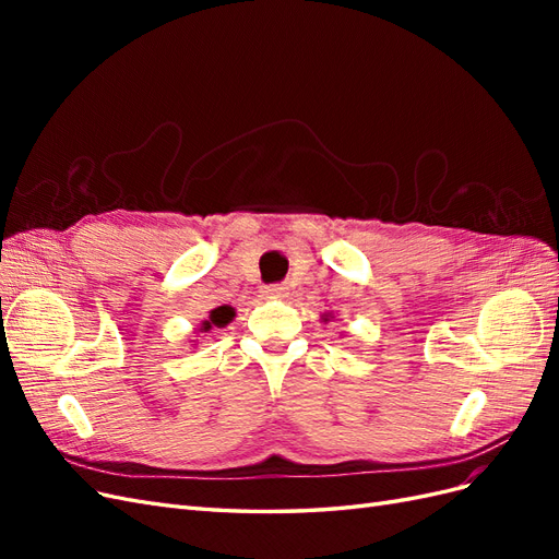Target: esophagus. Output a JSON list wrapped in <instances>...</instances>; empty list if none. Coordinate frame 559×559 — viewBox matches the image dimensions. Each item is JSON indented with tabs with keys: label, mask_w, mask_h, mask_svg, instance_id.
<instances>
[{
	"label": "esophagus",
	"mask_w": 559,
	"mask_h": 559,
	"mask_svg": "<svg viewBox=\"0 0 559 559\" xmlns=\"http://www.w3.org/2000/svg\"><path fill=\"white\" fill-rule=\"evenodd\" d=\"M265 298H284L286 296V286L284 284H270L263 289Z\"/></svg>",
	"instance_id": "34e87169"
}]
</instances>
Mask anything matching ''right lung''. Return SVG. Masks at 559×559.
Wrapping results in <instances>:
<instances>
[{
	"instance_id": "obj_1",
	"label": "right lung",
	"mask_w": 559,
	"mask_h": 559,
	"mask_svg": "<svg viewBox=\"0 0 559 559\" xmlns=\"http://www.w3.org/2000/svg\"><path fill=\"white\" fill-rule=\"evenodd\" d=\"M233 317H235V310L230 308V306H218V308H214L212 312H210V319L207 321H202V329L200 331H210V329H224L226 324H230L233 321Z\"/></svg>"
}]
</instances>
